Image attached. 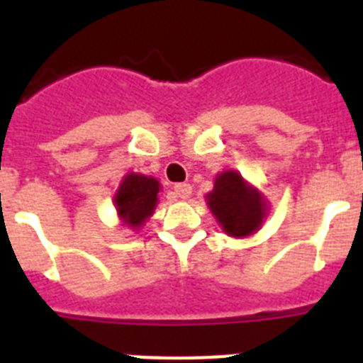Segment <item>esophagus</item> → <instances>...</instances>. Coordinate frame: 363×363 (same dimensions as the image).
<instances>
[{"mask_svg": "<svg viewBox=\"0 0 363 363\" xmlns=\"http://www.w3.org/2000/svg\"><path fill=\"white\" fill-rule=\"evenodd\" d=\"M174 194L178 198H182V200H187V198L192 194V187L189 184H176Z\"/></svg>", "mask_w": 363, "mask_h": 363, "instance_id": "esophagus-1", "label": "esophagus"}]
</instances>
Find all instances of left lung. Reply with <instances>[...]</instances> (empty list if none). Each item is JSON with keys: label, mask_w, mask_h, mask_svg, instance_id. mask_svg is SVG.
<instances>
[{"label": "left lung", "mask_w": 363, "mask_h": 363, "mask_svg": "<svg viewBox=\"0 0 363 363\" xmlns=\"http://www.w3.org/2000/svg\"><path fill=\"white\" fill-rule=\"evenodd\" d=\"M205 201L221 230L233 238H247L258 233L269 214L264 194L233 169L216 174L214 189Z\"/></svg>", "instance_id": "1"}]
</instances>
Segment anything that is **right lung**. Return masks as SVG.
<instances>
[{"instance_id": "obj_1", "label": "right lung", "mask_w": 363, "mask_h": 363, "mask_svg": "<svg viewBox=\"0 0 363 363\" xmlns=\"http://www.w3.org/2000/svg\"><path fill=\"white\" fill-rule=\"evenodd\" d=\"M162 185L156 178L147 174L129 172L121 179L114 194V207L121 225L130 230H140L154 214L158 205Z\"/></svg>"}]
</instances>
